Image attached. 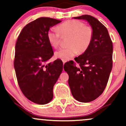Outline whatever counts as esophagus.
Returning a JSON list of instances; mask_svg holds the SVG:
<instances>
[{"mask_svg": "<svg viewBox=\"0 0 126 126\" xmlns=\"http://www.w3.org/2000/svg\"><path fill=\"white\" fill-rule=\"evenodd\" d=\"M62 62H63V64H64V63H66V60H62Z\"/></svg>", "mask_w": 126, "mask_h": 126, "instance_id": "1", "label": "esophagus"}]
</instances>
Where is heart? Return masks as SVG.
I'll return each mask as SVG.
<instances>
[{
  "mask_svg": "<svg viewBox=\"0 0 126 126\" xmlns=\"http://www.w3.org/2000/svg\"><path fill=\"white\" fill-rule=\"evenodd\" d=\"M58 29L51 28L47 32L50 44L55 48L60 44L62 36H70L67 42L69 46L59 50L55 53L56 57L67 60L79 53H84L89 48L94 37L93 29L85 25L79 20H68L60 24Z\"/></svg>",
  "mask_w": 126,
  "mask_h": 126,
  "instance_id": "b5f03b06",
  "label": "heart"
}]
</instances>
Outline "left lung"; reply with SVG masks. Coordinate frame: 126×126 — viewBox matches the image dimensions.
Segmentation results:
<instances>
[{
  "label": "left lung",
  "mask_w": 126,
  "mask_h": 126,
  "mask_svg": "<svg viewBox=\"0 0 126 126\" xmlns=\"http://www.w3.org/2000/svg\"><path fill=\"white\" fill-rule=\"evenodd\" d=\"M74 18L86 20L93 29L94 37L89 48L75 59L76 63L67 62L64 70L69 75L73 97L89 102L100 96L107 84L112 67V43L107 29L97 19L88 15Z\"/></svg>",
  "instance_id": "8db88e82"
}]
</instances>
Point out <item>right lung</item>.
<instances>
[{
	"instance_id": "obj_1",
	"label": "right lung",
	"mask_w": 126,
	"mask_h": 126,
	"mask_svg": "<svg viewBox=\"0 0 126 126\" xmlns=\"http://www.w3.org/2000/svg\"><path fill=\"white\" fill-rule=\"evenodd\" d=\"M60 22L46 17L37 19L23 28L16 43L14 68L18 85L26 98L38 104L52 100L53 86L63 70L60 59L46 64L54 54L47 32Z\"/></svg>"
}]
</instances>
